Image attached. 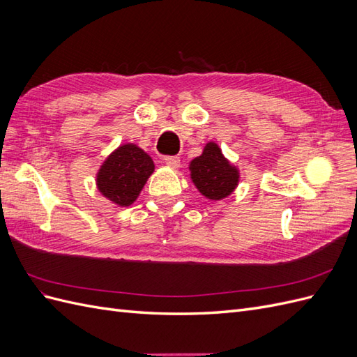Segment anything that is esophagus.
Returning a JSON list of instances; mask_svg holds the SVG:
<instances>
[{
    "label": "esophagus",
    "mask_w": 357,
    "mask_h": 357,
    "mask_svg": "<svg viewBox=\"0 0 357 357\" xmlns=\"http://www.w3.org/2000/svg\"><path fill=\"white\" fill-rule=\"evenodd\" d=\"M164 162H165L167 167H169L172 169H176V168L180 167V158H177V156H167V158H164Z\"/></svg>",
    "instance_id": "esophagus-1"
}]
</instances>
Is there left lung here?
<instances>
[{
  "label": "left lung",
  "instance_id": "1",
  "mask_svg": "<svg viewBox=\"0 0 357 357\" xmlns=\"http://www.w3.org/2000/svg\"><path fill=\"white\" fill-rule=\"evenodd\" d=\"M190 180L202 197L220 201L236 189L240 183V169L225 158L218 143L208 142L202 153L189 164Z\"/></svg>",
  "mask_w": 357,
  "mask_h": 357
}]
</instances>
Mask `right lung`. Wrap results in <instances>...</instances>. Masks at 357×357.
I'll use <instances>...</instances> for the list:
<instances>
[{"label":"right lung","mask_w":357,"mask_h":357,"mask_svg":"<svg viewBox=\"0 0 357 357\" xmlns=\"http://www.w3.org/2000/svg\"><path fill=\"white\" fill-rule=\"evenodd\" d=\"M155 164L142 147L134 143L121 144L104 159L96 172V188L117 207H129L142 193Z\"/></svg>","instance_id":"1"}]
</instances>
